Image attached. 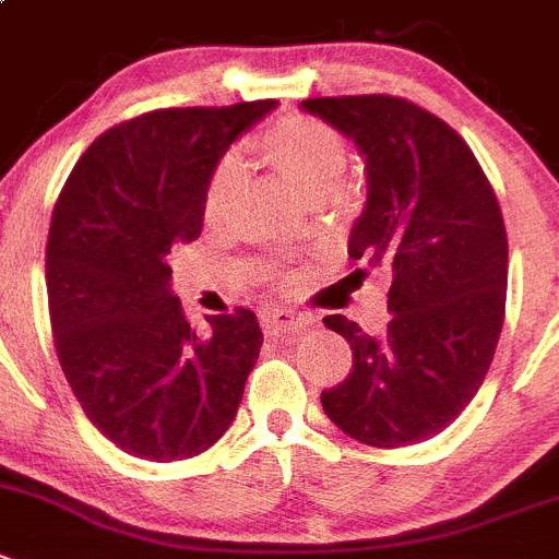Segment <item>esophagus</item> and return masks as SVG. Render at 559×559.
<instances>
[{
	"label": "esophagus",
	"mask_w": 559,
	"mask_h": 559,
	"mask_svg": "<svg viewBox=\"0 0 559 559\" xmlns=\"http://www.w3.org/2000/svg\"><path fill=\"white\" fill-rule=\"evenodd\" d=\"M260 324L269 335H276V332H296L307 324V319L301 313H294V310H285V307H265L260 313Z\"/></svg>",
	"instance_id": "34e87169"
}]
</instances>
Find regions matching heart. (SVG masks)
Listing matches in <instances>:
<instances>
[{"label":"heart","mask_w":559,"mask_h":559,"mask_svg":"<svg viewBox=\"0 0 559 559\" xmlns=\"http://www.w3.org/2000/svg\"><path fill=\"white\" fill-rule=\"evenodd\" d=\"M265 157L307 199L332 193L349 166V143L326 121L313 116H285L260 135ZM240 186V166L224 157L204 188V218L222 222Z\"/></svg>","instance_id":"heart-1"}]
</instances>
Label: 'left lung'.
<instances>
[{"mask_svg":"<svg viewBox=\"0 0 559 559\" xmlns=\"http://www.w3.org/2000/svg\"><path fill=\"white\" fill-rule=\"evenodd\" d=\"M357 143L368 199L349 258L391 280V321L368 335L346 316L324 324L352 346V371L321 393L330 421L377 449L447 429L477 396L504 324L507 229L468 143L416 102L388 94L301 102Z\"/></svg>","mask_w":559,"mask_h":559,"instance_id":"obj_1","label":"left lung"}]
</instances>
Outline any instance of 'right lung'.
<instances>
[{
  "label": "right lung",
  "instance_id": "obj_1",
  "mask_svg": "<svg viewBox=\"0 0 559 559\" xmlns=\"http://www.w3.org/2000/svg\"><path fill=\"white\" fill-rule=\"evenodd\" d=\"M274 99L166 107L102 132L55 202L46 294L76 402L121 452L152 463L202 454L227 432L263 346L258 316L188 324L168 254L202 235L218 157Z\"/></svg>",
  "mask_w": 559,
  "mask_h": 559
}]
</instances>
